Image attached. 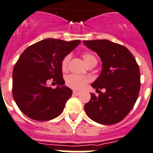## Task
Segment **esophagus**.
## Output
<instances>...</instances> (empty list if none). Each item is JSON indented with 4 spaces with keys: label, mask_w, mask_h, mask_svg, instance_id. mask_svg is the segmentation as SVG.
Masks as SVG:
<instances>
[{
    "label": "esophagus",
    "mask_w": 153,
    "mask_h": 153,
    "mask_svg": "<svg viewBox=\"0 0 153 153\" xmlns=\"http://www.w3.org/2000/svg\"><path fill=\"white\" fill-rule=\"evenodd\" d=\"M73 95H75V96H78V95H80V92L77 91H73Z\"/></svg>",
    "instance_id": "34e87169"
}]
</instances>
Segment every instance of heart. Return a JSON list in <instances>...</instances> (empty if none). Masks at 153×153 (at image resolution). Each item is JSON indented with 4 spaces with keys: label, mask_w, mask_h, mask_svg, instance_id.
Wrapping results in <instances>:
<instances>
[{
    "label": "heart",
    "mask_w": 153,
    "mask_h": 153,
    "mask_svg": "<svg viewBox=\"0 0 153 153\" xmlns=\"http://www.w3.org/2000/svg\"><path fill=\"white\" fill-rule=\"evenodd\" d=\"M83 58H84L85 62L87 65L92 62H97V59L91 53H84L83 54ZM70 59V55H66L63 58L62 62V68L63 70H66L68 67V63ZM88 78L84 76H80L77 75H71L68 76L66 79V83L69 87L72 88L74 89H81L88 82Z\"/></svg>",
    "instance_id": "b5f03b06"
}]
</instances>
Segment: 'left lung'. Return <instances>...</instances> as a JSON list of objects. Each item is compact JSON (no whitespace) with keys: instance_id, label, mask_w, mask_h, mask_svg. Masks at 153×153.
<instances>
[{"instance_id":"obj_1","label":"left lung","mask_w":153,"mask_h":153,"mask_svg":"<svg viewBox=\"0 0 153 153\" xmlns=\"http://www.w3.org/2000/svg\"><path fill=\"white\" fill-rule=\"evenodd\" d=\"M84 45L98 54L102 62V71L91 93L85 111L91 120L112 125L123 120L133 108L140 89L139 68L132 53L123 45L108 40L84 41ZM102 88L106 92L100 91Z\"/></svg>"}]
</instances>
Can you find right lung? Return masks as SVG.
Here are the masks:
<instances>
[{
  "mask_svg": "<svg viewBox=\"0 0 153 153\" xmlns=\"http://www.w3.org/2000/svg\"><path fill=\"white\" fill-rule=\"evenodd\" d=\"M81 42L47 38L25 50L13 70V97L22 112L36 121L56 118L63 111L72 91L65 86L62 62ZM58 86L47 85L49 80Z\"/></svg>",
  "mask_w": 153,
  "mask_h": 153,
  "instance_id": "1",
  "label": "right lung"
}]
</instances>
